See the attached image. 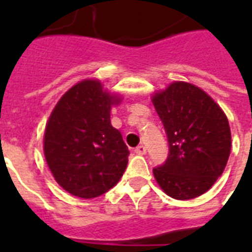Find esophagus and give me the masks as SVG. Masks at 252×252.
Segmentation results:
<instances>
[{
    "mask_svg": "<svg viewBox=\"0 0 252 252\" xmlns=\"http://www.w3.org/2000/svg\"><path fill=\"white\" fill-rule=\"evenodd\" d=\"M134 153L138 154V156H144L146 153V148L144 145H140L137 146L136 149H134Z\"/></svg>",
    "mask_w": 252,
    "mask_h": 252,
    "instance_id": "1",
    "label": "esophagus"
}]
</instances>
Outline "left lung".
<instances>
[{
  "instance_id": "left-lung-1",
  "label": "left lung",
  "mask_w": 252,
  "mask_h": 252,
  "mask_svg": "<svg viewBox=\"0 0 252 252\" xmlns=\"http://www.w3.org/2000/svg\"><path fill=\"white\" fill-rule=\"evenodd\" d=\"M152 100L168 141L167 159L153 168L154 178L172 199H195L216 183L230 156L226 115L205 91L180 81Z\"/></svg>"
}]
</instances>
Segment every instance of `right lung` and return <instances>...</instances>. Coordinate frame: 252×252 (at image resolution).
I'll return each instance as SVG.
<instances>
[{
    "label": "right lung",
    "mask_w": 252,
    "mask_h": 252,
    "mask_svg": "<svg viewBox=\"0 0 252 252\" xmlns=\"http://www.w3.org/2000/svg\"><path fill=\"white\" fill-rule=\"evenodd\" d=\"M122 98L96 80L69 89L53 108L44 132V156L53 178L65 191L93 199L123 176L129 150L111 126V107Z\"/></svg>",
    "instance_id": "right-lung-1"
}]
</instances>
